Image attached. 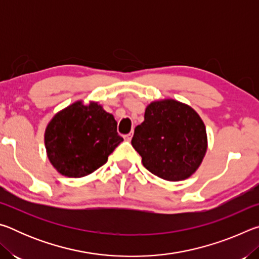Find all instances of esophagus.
Listing matches in <instances>:
<instances>
[{"mask_svg": "<svg viewBox=\"0 0 259 259\" xmlns=\"http://www.w3.org/2000/svg\"><path fill=\"white\" fill-rule=\"evenodd\" d=\"M131 137H133V134L130 133V134H128V135H125V136H124V139H125V140H128V142H130V140H131Z\"/></svg>", "mask_w": 259, "mask_h": 259, "instance_id": "esophagus-1", "label": "esophagus"}]
</instances>
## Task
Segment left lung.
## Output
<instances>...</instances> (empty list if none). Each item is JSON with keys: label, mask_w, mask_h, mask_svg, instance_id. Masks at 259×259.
Returning a JSON list of instances; mask_svg holds the SVG:
<instances>
[{"label": "left lung", "mask_w": 259, "mask_h": 259, "mask_svg": "<svg viewBox=\"0 0 259 259\" xmlns=\"http://www.w3.org/2000/svg\"><path fill=\"white\" fill-rule=\"evenodd\" d=\"M131 144L155 176L179 182L192 176L207 152V131L199 114L174 99L151 103Z\"/></svg>", "instance_id": "1"}]
</instances>
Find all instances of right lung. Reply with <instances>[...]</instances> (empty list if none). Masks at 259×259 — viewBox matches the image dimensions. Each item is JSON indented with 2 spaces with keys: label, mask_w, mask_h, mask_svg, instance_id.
Masks as SVG:
<instances>
[{
  "label": "right lung",
  "mask_w": 259,
  "mask_h": 259,
  "mask_svg": "<svg viewBox=\"0 0 259 259\" xmlns=\"http://www.w3.org/2000/svg\"><path fill=\"white\" fill-rule=\"evenodd\" d=\"M116 126L114 116L98 103L69 105L47 125L45 143L51 164L64 176H88L106 163L123 142Z\"/></svg>",
  "instance_id": "1"
}]
</instances>
